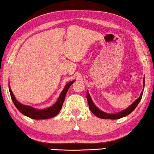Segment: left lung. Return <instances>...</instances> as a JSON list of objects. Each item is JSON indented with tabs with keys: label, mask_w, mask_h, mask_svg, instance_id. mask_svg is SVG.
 Masks as SVG:
<instances>
[{
	"label": "left lung",
	"mask_w": 154,
	"mask_h": 154,
	"mask_svg": "<svg viewBox=\"0 0 154 154\" xmlns=\"http://www.w3.org/2000/svg\"><path fill=\"white\" fill-rule=\"evenodd\" d=\"M143 88H144L145 85V78L143 79ZM143 91H141V95L137 100H136L134 102L132 103V104L130 105L129 107H127L125 109L122 111V112L115 113V114H109V113H106L103 111L100 110L98 107H97L96 105L94 104V103L92 102V100H91L90 95L89 94L88 90L87 91V102H88L89 107V109L91 110V112L94 114L95 116H97V117L104 119H121L122 117H124V116L129 115V114L133 112V111L135 109L136 107L137 106V105L139 104V103L141 100L142 95H143Z\"/></svg>",
	"instance_id": "8db88e82"
}]
</instances>
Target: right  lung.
<instances>
[{"label": "right lung", "mask_w": 154, "mask_h": 154, "mask_svg": "<svg viewBox=\"0 0 154 154\" xmlns=\"http://www.w3.org/2000/svg\"><path fill=\"white\" fill-rule=\"evenodd\" d=\"M75 82V80L71 81L65 85V88L62 91L61 94H60L57 102L54 103L52 106L46 109H42L33 108L32 106H28V105H24L20 104L15 97L12 90H11L10 85L8 86L11 99H12V101L13 104H15V107L18 109L19 112L22 113L23 115L28 116L29 118L33 119H47L54 117V116H55L59 114L60 110H61L62 106H63L64 100H65V95L67 94L68 89H69V87Z\"/></svg>", "instance_id": "right-lung-1"}]
</instances>
